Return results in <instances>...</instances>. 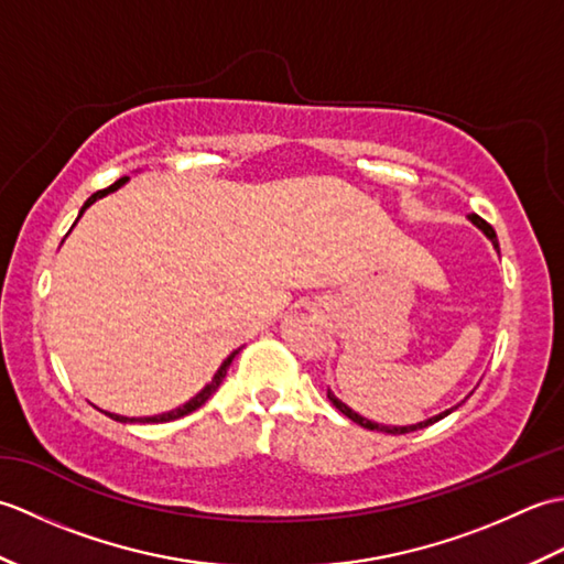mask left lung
I'll return each instance as SVG.
<instances>
[{
    "instance_id": "8db88e82",
    "label": "left lung",
    "mask_w": 564,
    "mask_h": 564,
    "mask_svg": "<svg viewBox=\"0 0 564 564\" xmlns=\"http://www.w3.org/2000/svg\"><path fill=\"white\" fill-rule=\"evenodd\" d=\"M467 220H470L475 227H480V230L485 232V237L489 239V242H492V247L499 251V242H497V232L492 230V225H487L480 215H467ZM473 394V392H470ZM327 398H329V402L337 406V410L344 414V416H349L351 422H356L358 426H364V429H370V431H386V434H410V431H419V429H426L429 424H436V422H441L443 416H448L453 410H458V406L463 404V402H458L455 406H451V410H446V412H438V414H434V416H429V419H424V422H416V424H406V426H386V424H378V422H370V419H366V416H361L358 412H354L349 404L346 402H341L337 394H334L332 390H327Z\"/></svg>"
}]
</instances>
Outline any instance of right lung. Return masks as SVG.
Masks as SVG:
<instances>
[{
  "label": "right lung",
  "mask_w": 564,
  "mask_h": 564,
  "mask_svg": "<svg viewBox=\"0 0 564 564\" xmlns=\"http://www.w3.org/2000/svg\"><path fill=\"white\" fill-rule=\"evenodd\" d=\"M128 178L130 176H123V178H118L116 184H111L109 188H104V191H97V194H94L91 198H87V203H84L82 206V210H79V215H77V220L82 218L84 215V210H87L91 203H97L99 198H104V196H109V194H113V191H118L121 186H126L128 184ZM75 227V225H72ZM239 354V349L237 351H232L230 356L225 358V361L220 364V368H218V373L213 376V380L208 382L206 388H203L200 392H196L194 398H191L188 402H184V404H178L176 410H170V412H162V414H154V416H121V414H113V412H104L106 416H111V419H116V422H121V424H162V422H174V419H178V416H186V414H191V412H196L200 404H206L208 400H210V394L220 388V382H223V378L227 376V368H230V364H232V358Z\"/></svg>",
  "instance_id": "add662e5"
}]
</instances>
